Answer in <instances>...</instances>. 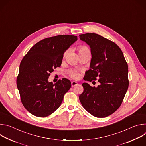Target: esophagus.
Masks as SVG:
<instances>
[{"mask_svg":"<svg viewBox=\"0 0 146 146\" xmlns=\"http://www.w3.org/2000/svg\"><path fill=\"white\" fill-rule=\"evenodd\" d=\"M71 84H72V87H73L77 86V85L78 84V83H77V82H76V81H72V83H71Z\"/></svg>","mask_w":146,"mask_h":146,"instance_id":"obj_1","label":"esophagus"}]
</instances>
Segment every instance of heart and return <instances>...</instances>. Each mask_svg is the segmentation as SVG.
<instances>
[{
    "mask_svg": "<svg viewBox=\"0 0 146 146\" xmlns=\"http://www.w3.org/2000/svg\"><path fill=\"white\" fill-rule=\"evenodd\" d=\"M77 50L78 51V54L79 55H82V54H87V53H90V51L89 50V48H88V47H87L86 46H79L77 47ZM68 54V51H66L63 55V57L65 58L66 57V56ZM70 76L71 77H72L73 78H77L79 76V74L77 71L73 70V71H71L70 72Z\"/></svg>",
    "mask_w": 146,
    "mask_h": 146,
    "instance_id": "obj_1",
    "label": "heart"
}]
</instances>
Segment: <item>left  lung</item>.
<instances>
[{"mask_svg": "<svg viewBox=\"0 0 146 146\" xmlns=\"http://www.w3.org/2000/svg\"><path fill=\"white\" fill-rule=\"evenodd\" d=\"M79 36L90 46L92 55L90 69L84 80L92 81L99 78L100 82L97 87L83 83L84 91L79 99L91 115L106 117L119 108L128 88L127 62L120 48L113 41L94 33Z\"/></svg>", "mask_w": 146, "mask_h": 146, "instance_id": "left-lung-1", "label": "left lung"}]
</instances>
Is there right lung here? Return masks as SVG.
I'll return each mask as SVG.
<instances>
[{"instance_id":"add662e5","label":"right lung","mask_w":146,"mask_h":146,"mask_svg":"<svg viewBox=\"0 0 146 146\" xmlns=\"http://www.w3.org/2000/svg\"><path fill=\"white\" fill-rule=\"evenodd\" d=\"M77 40L74 35H58L35 44L19 65L17 86L24 108L32 114L45 117L60 105L71 87L67 78L55 84L48 81L54 69L61 65L64 53Z\"/></svg>"}]
</instances>
